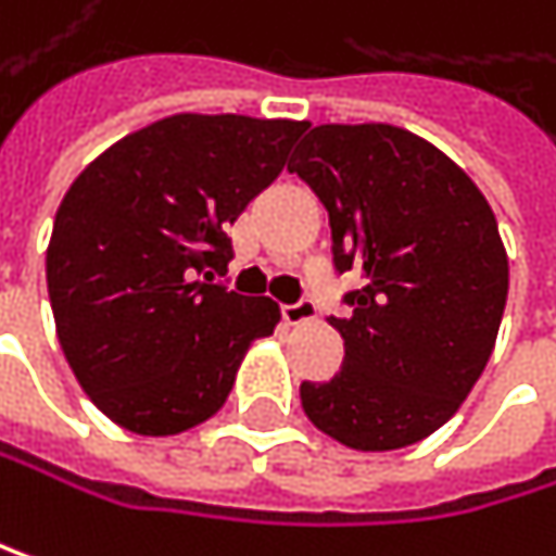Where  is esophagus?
<instances>
[{
    "label": "esophagus",
    "instance_id": "esophagus-1",
    "mask_svg": "<svg viewBox=\"0 0 556 556\" xmlns=\"http://www.w3.org/2000/svg\"><path fill=\"white\" fill-rule=\"evenodd\" d=\"M319 309L313 300H300V303H287L283 306V323L287 326H306V323H316Z\"/></svg>",
    "mask_w": 556,
    "mask_h": 556
}]
</instances>
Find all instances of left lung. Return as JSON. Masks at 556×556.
Returning <instances> with one entry per match:
<instances>
[{
    "label": "left lung",
    "mask_w": 556,
    "mask_h": 556,
    "mask_svg": "<svg viewBox=\"0 0 556 556\" xmlns=\"http://www.w3.org/2000/svg\"><path fill=\"white\" fill-rule=\"evenodd\" d=\"M326 204L336 266L362 269L345 362L303 381L306 417L349 450L388 453L437 433L469 397L498 339L508 253L476 181L391 123H323L290 159Z\"/></svg>",
    "instance_id": "1"
}]
</instances>
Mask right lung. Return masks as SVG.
<instances>
[{
    "instance_id": "obj_1",
    "label": "right lung",
    "mask_w": 556,
    "mask_h": 556,
    "mask_svg": "<svg viewBox=\"0 0 556 556\" xmlns=\"http://www.w3.org/2000/svg\"><path fill=\"white\" fill-rule=\"evenodd\" d=\"M306 123L175 113L100 152L48 243L61 352L123 430L175 437L214 417L280 306L217 283L227 224L283 172Z\"/></svg>"
}]
</instances>
